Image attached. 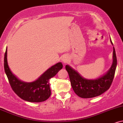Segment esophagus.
<instances>
[{
    "mask_svg": "<svg viewBox=\"0 0 123 123\" xmlns=\"http://www.w3.org/2000/svg\"><path fill=\"white\" fill-rule=\"evenodd\" d=\"M61 60L63 64H66V63H67L68 62H69V57H68V55H64L62 57V58Z\"/></svg>",
    "mask_w": 123,
    "mask_h": 123,
    "instance_id": "obj_1",
    "label": "esophagus"
}]
</instances>
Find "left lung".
I'll use <instances>...</instances> for the list:
<instances>
[{"mask_svg": "<svg viewBox=\"0 0 123 123\" xmlns=\"http://www.w3.org/2000/svg\"><path fill=\"white\" fill-rule=\"evenodd\" d=\"M111 43L112 45L111 39ZM113 62L110 69L103 76L95 79H86L70 66L66 65V70L74 92L81 98H92L101 95L109 88L113 81L117 66V58L115 47L113 48Z\"/></svg>", "mask_w": 123, "mask_h": 123, "instance_id": "8db88e82", "label": "left lung"}]
</instances>
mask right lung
<instances>
[{
    "mask_svg": "<svg viewBox=\"0 0 123 123\" xmlns=\"http://www.w3.org/2000/svg\"><path fill=\"white\" fill-rule=\"evenodd\" d=\"M63 67L58 62L47 70L36 80L32 82H24L18 78L11 72L7 62V49L6 50L4 59L5 73L14 92L23 100L32 103H39L46 100L51 95L49 79L52 78Z\"/></svg>",
    "mask_w": 123,
    "mask_h": 123,
    "instance_id": "obj_1",
    "label": "right lung"
}]
</instances>
